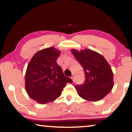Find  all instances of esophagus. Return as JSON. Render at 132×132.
I'll return each mask as SVG.
<instances>
[{
  "label": "esophagus",
  "mask_w": 132,
  "mask_h": 132,
  "mask_svg": "<svg viewBox=\"0 0 132 132\" xmlns=\"http://www.w3.org/2000/svg\"><path fill=\"white\" fill-rule=\"evenodd\" d=\"M71 79H72L73 82H75V77H74V76H72V77H71Z\"/></svg>",
  "instance_id": "esophagus-1"
}]
</instances>
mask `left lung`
I'll return each instance as SVG.
<instances>
[{
  "label": "left lung",
  "instance_id": "1",
  "mask_svg": "<svg viewBox=\"0 0 132 132\" xmlns=\"http://www.w3.org/2000/svg\"><path fill=\"white\" fill-rule=\"evenodd\" d=\"M71 52L85 72L84 83L75 86L78 95L89 101L103 99L114 85L113 73L109 63L101 54L89 49H71Z\"/></svg>",
  "mask_w": 132,
  "mask_h": 132
}]
</instances>
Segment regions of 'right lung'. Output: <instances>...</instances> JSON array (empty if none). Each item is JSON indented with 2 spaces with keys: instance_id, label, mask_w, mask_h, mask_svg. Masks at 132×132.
Returning <instances> with one entry per match:
<instances>
[{
  "instance_id": "add662e5",
  "label": "right lung",
  "mask_w": 132,
  "mask_h": 132,
  "mask_svg": "<svg viewBox=\"0 0 132 132\" xmlns=\"http://www.w3.org/2000/svg\"><path fill=\"white\" fill-rule=\"evenodd\" d=\"M60 51L54 47L38 51L27 66L25 75V89L37 103L46 104L60 97L67 83H72L64 75L57 63Z\"/></svg>"
}]
</instances>
